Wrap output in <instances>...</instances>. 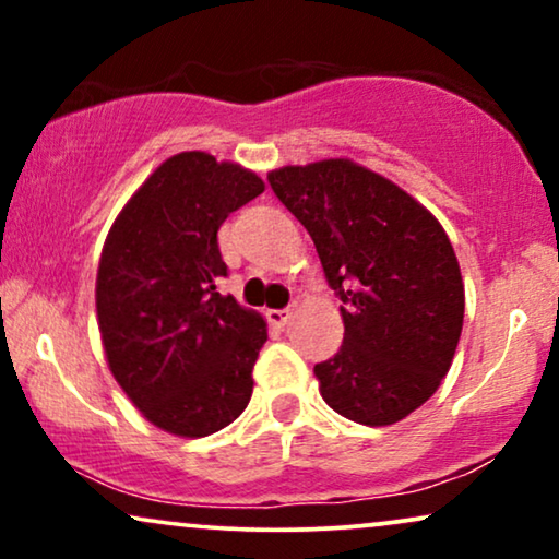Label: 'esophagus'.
<instances>
[{
    "label": "esophagus",
    "instance_id": "1",
    "mask_svg": "<svg viewBox=\"0 0 559 559\" xmlns=\"http://www.w3.org/2000/svg\"><path fill=\"white\" fill-rule=\"evenodd\" d=\"M266 318H270L272 325L277 328H285L289 323V318H293V308H282V310H270L266 312Z\"/></svg>",
    "mask_w": 559,
    "mask_h": 559
}]
</instances>
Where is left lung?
Here are the masks:
<instances>
[{"label": "left lung", "mask_w": 559, "mask_h": 559, "mask_svg": "<svg viewBox=\"0 0 559 559\" xmlns=\"http://www.w3.org/2000/svg\"><path fill=\"white\" fill-rule=\"evenodd\" d=\"M308 228L346 333L316 364L320 394L354 423L394 425L438 392L463 331V280L438 218L392 180L323 159L266 175Z\"/></svg>", "instance_id": "left-lung-1"}]
</instances>
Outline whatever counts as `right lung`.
I'll return each instance as SVG.
<instances>
[{"mask_svg":"<svg viewBox=\"0 0 559 559\" xmlns=\"http://www.w3.org/2000/svg\"><path fill=\"white\" fill-rule=\"evenodd\" d=\"M264 190L205 152L165 159L106 236L96 277L109 369L134 407L180 438L231 425L251 400L266 323L216 289L218 228Z\"/></svg>","mask_w":559,"mask_h":559,"instance_id":"right-lung-1","label":"right lung"}]
</instances>
